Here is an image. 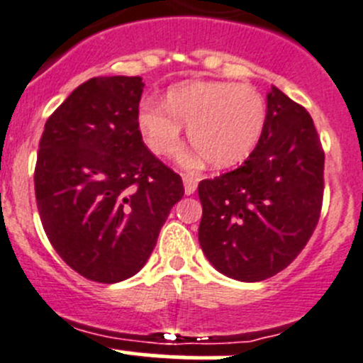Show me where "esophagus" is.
Instances as JSON below:
<instances>
[{"label": "esophagus", "instance_id": "1", "mask_svg": "<svg viewBox=\"0 0 363 363\" xmlns=\"http://www.w3.org/2000/svg\"><path fill=\"white\" fill-rule=\"evenodd\" d=\"M197 178L194 174H183V186H185V194L190 196V194L196 192V186H197Z\"/></svg>", "mask_w": 363, "mask_h": 363}]
</instances>
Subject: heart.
Instances as JSON below:
<instances>
[{"label": "heart", "instance_id": "heart-1", "mask_svg": "<svg viewBox=\"0 0 363 363\" xmlns=\"http://www.w3.org/2000/svg\"><path fill=\"white\" fill-rule=\"evenodd\" d=\"M267 123V102L256 88L228 81H186L173 86L166 106L143 100L138 127L159 155L182 152V127L190 145L211 167L242 162L256 148Z\"/></svg>", "mask_w": 363, "mask_h": 363}]
</instances>
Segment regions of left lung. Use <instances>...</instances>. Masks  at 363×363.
<instances>
[{"mask_svg":"<svg viewBox=\"0 0 363 363\" xmlns=\"http://www.w3.org/2000/svg\"><path fill=\"white\" fill-rule=\"evenodd\" d=\"M323 169L311 114L272 86L264 130L249 159L197 186L199 245L215 270L242 282L284 270L318 224Z\"/></svg>","mask_w":363,"mask_h":363,"instance_id":"obj_1","label":"left lung"}]
</instances>
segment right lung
Masks as SVG:
<instances>
[{
    "label": "right lung",
    "instance_id": "obj_1",
    "mask_svg": "<svg viewBox=\"0 0 363 363\" xmlns=\"http://www.w3.org/2000/svg\"><path fill=\"white\" fill-rule=\"evenodd\" d=\"M145 82L113 75L82 82L49 116L35 196L49 242L82 277L114 284L152 256L182 178L143 143Z\"/></svg>",
    "mask_w": 363,
    "mask_h": 363
}]
</instances>
